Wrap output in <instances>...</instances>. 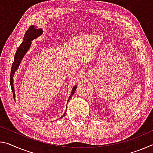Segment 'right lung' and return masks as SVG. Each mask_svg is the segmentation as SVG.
I'll list each match as a JSON object with an SVG mask.
<instances>
[{
  "label": "right lung",
  "mask_w": 153,
  "mask_h": 153,
  "mask_svg": "<svg viewBox=\"0 0 153 153\" xmlns=\"http://www.w3.org/2000/svg\"><path fill=\"white\" fill-rule=\"evenodd\" d=\"M42 34H43V30L42 28H38L37 26H34L33 25L30 26L28 30H26L25 35L24 36L22 43H21L20 45L19 46V48L16 51L15 57H14V61L11 66V75H10V84H11V90H12V92H13V94L14 97H15V90H14V86H13L14 74H15L16 71L18 70L19 66H20V65L22 62V60L23 59V58L26 54V52H27L28 50L30 49L31 44H32V41L35 39H37L38 37H39V36L42 35ZM76 88H77L76 85L73 87L71 93L70 94L69 99H68V101H69V99L71 97L73 94L76 92ZM65 114H66V111H65L64 114L62 115L60 118L63 117V116L65 115Z\"/></svg>",
  "instance_id": "right-lung-1"
}]
</instances>
